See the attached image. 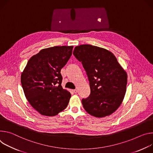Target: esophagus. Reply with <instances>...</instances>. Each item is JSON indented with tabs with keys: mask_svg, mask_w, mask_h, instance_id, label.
I'll list each match as a JSON object with an SVG mask.
<instances>
[{
	"mask_svg": "<svg viewBox=\"0 0 153 153\" xmlns=\"http://www.w3.org/2000/svg\"><path fill=\"white\" fill-rule=\"evenodd\" d=\"M72 91H73V92L75 93V94H76V93L78 92V91H77L76 89H74V90H73Z\"/></svg>",
	"mask_w": 153,
	"mask_h": 153,
	"instance_id": "obj_1",
	"label": "esophagus"
}]
</instances>
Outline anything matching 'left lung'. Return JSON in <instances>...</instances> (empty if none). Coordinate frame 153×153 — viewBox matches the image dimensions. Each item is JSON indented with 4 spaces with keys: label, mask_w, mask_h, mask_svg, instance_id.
Here are the masks:
<instances>
[{
    "label": "left lung",
    "mask_w": 153,
    "mask_h": 153,
    "mask_svg": "<svg viewBox=\"0 0 153 153\" xmlns=\"http://www.w3.org/2000/svg\"><path fill=\"white\" fill-rule=\"evenodd\" d=\"M73 54L81 62L89 81L91 94L82 100L90 115L104 117L115 112L122 103L127 74L110 51L90 44L75 47Z\"/></svg>",
    "instance_id": "1"
}]
</instances>
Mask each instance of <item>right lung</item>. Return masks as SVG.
Listing matches in <instances>:
<instances>
[{
  "instance_id": "add662e5",
  "label": "right lung",
  "mask_w": 153,
  "mask_h": 153,
  "mask_svg": "<svg viewBox=\"0 0 153 153\" xmlns=\"http://www.w3.org/2000/svg\"><path fill=\"white\" fill-rule=\"evenodd\" d=\"M73 46L42 49L28 61L21 84L30 105L39 114L55 116L66 108L71 93L61 86V70L72 54Z\"/></svg>"
}]
</instances>
